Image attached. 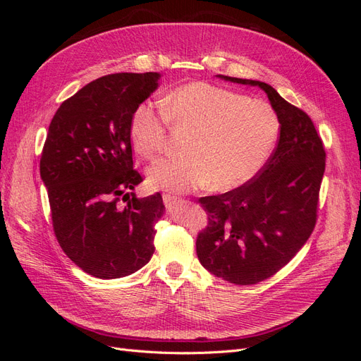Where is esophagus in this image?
<instances>
[{
  "mask_svg": "<svg viewBox=\"0 0 361 361\" xmlns=\"http://www.w3.org/2000/svg\"><path fill=\"white\" fill-rule=\"evenodd\" d=\"M162 200H164V204H166L167 207H174L178 203L182 202L179 197H176V195H170V194H164Z\"/></svg>",
  "mask_w": 361,
  "mask_h": 361,
  "instance_id": "34e87169",
  "label": "esophagus"
}]
</instances>
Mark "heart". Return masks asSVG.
Listing matches in <instances>:
<instances>
[{"mask_svg": "<svg viewBox=\"0 0 361 361\" xmlns=\"http://www.w3.org/2000/svg\"><path fill=\"white\" fill-rule=\"evenodd\" d=\"M135 106L129 137L138 155L152 158L164 150L169 125L187 130L188 157L162 158L147 169L152 188L188 192L211 185L228 191L250 182L274 150L280 122L268 102L207 82H190L161 101Z\"/></svg>", "mask_w": 361, "mask_h": 361, "instance_id": "heart-1", "label": "heart"}]
</instances>
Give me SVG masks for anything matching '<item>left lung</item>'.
Returning a JSON list of instances; mask_svg holds the SVG:
<instances>
[{
    "label": "left lung",
    "instance_id": "1",
    "mask_svg": "<svg viewBox=\"0 0 361 361\" xmlns=\"http://www.w3.org/2000/svg\"><path fill=\"white\" fill-rule=\"evenodd\" d=\"M216 76L264 90L280 122L277 147L253 179L199 200L209 220L195 241L200 264L215 277L248 286L274 276L307 243L316 224L325 150L312 118L269 84Z\"/></svg>",
    "mask_w": 361,
    "mask_h": 361
}]
</instances>
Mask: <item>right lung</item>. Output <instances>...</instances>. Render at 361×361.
<instances>
[{
	"instance_id": "obj_1",
	"label": "right lung",
	"mask_w": 361,
	"mask_h": 361,
	"mask_svg": "<svg viewBox=\"0 0 361 361\" xmlns=\"http://www.w3.org/2000/svg\"><path fill=\"white\" fill-rule=\"evenodd\" d=\"M158 72L113 73L84 85L54 114L40 158L52 226L64 253L87 274L111 280L143 268L166 206L137 199L129 122L158 89ZM128 197L126 207L119 195Z\"/></svg>"
}]
</instances>
